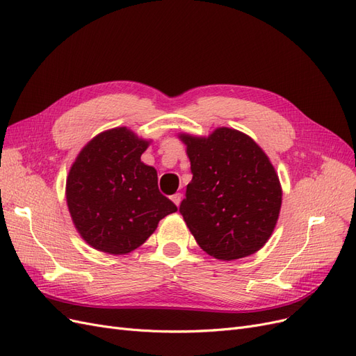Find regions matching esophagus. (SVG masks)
Masks as SVG:
<instances>
[{
    "label": "esophagus",
    "instance_id": "34e87169",
    "mask_svg": "<svg viewBox=\"0 0 356 356\" xmlns=\"http://www.w3.org/2000/svg\"><path fill=\"white\" fill-rule=\"evenodd\" d=\"M171 201H173L179 207L180 201H181V193H175L173 196H171Z\"/></svg>",
    "mask_w": 356,
    "mask_h": 356
}]
</instances>
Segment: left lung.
<instances>
[{
    "label": "left lung",
    "instance_id": "1",
    "mask_svg": "<svg viewBox=\"0 0 356 356\" xmlns=\"http://www.w3.org/2000/svg\"><path fill=\"white\" fill-rule=\"evenodd\" d=\"M192 180L179 211L204 251L232 261L255 254L277 222L282 188L268 156L242 131L220 127L208 138L180 135Z\"/></svg>",
    "mask_w": 356,
    "mask_h": 356
}]
</instances>
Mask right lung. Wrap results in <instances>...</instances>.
Listing matches in <instances>:
<instances>
[{
  "mask_svg": "<svg viewBox=\"0 0 356 356\" xmlns=\"http://www.w3.org/2000/svg\"><path fill=\"white\" fill-rule=\"evenodd\" d=\"M148 142L126 127L95 136L77 155L65 185L77 232L98 251L122 255L140 246L177 207L158 191L140 155Z\"/></svg>",
  "mask_w": 356,
  "mask_h": 356,
  "instance_id": "add662e5",
  "label": "right lung"
}]
</instances>
